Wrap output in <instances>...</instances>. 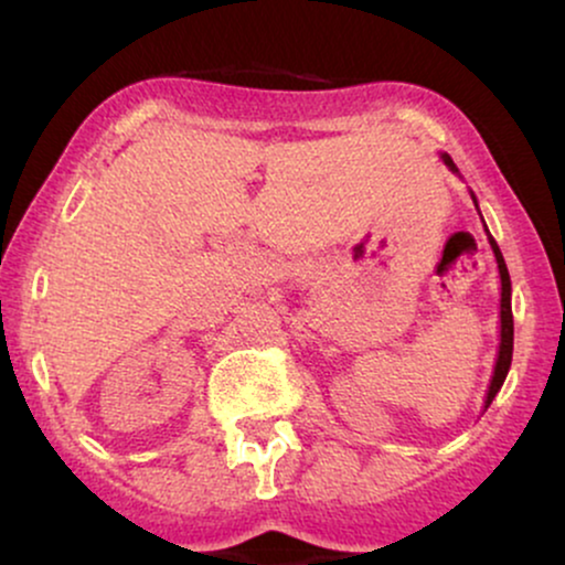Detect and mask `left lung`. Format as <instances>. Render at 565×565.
Masks as SVG:
<instances>
[{
    "label": "left lung",
    "mask_w": 565,
    "mask_h": 565,
    "mask_svg": "<svg viewBox=\"0 0 565 565\" xmlns=\"http://www.w3.org/2000/svg\"><path fill=\"white\" fill-rule=\"evenodd\" d=\"M444 161L451 167L454 172H457V167H454L451 157H446L444 153ZM491 242V249H494V257H497V265H499V278H502V305H499V319H502V342H499V355H497V366H494V377H491V385H489V393H486V408H489L491 401H494V395L499 393V387H502L504 377H508L510 372V361H512V308H510V274H508V265H504V257L502 252H499V246L494 238L489 236Z\"/></svg>",
    "instance_id": "8db88e82"
}]
</instances>
